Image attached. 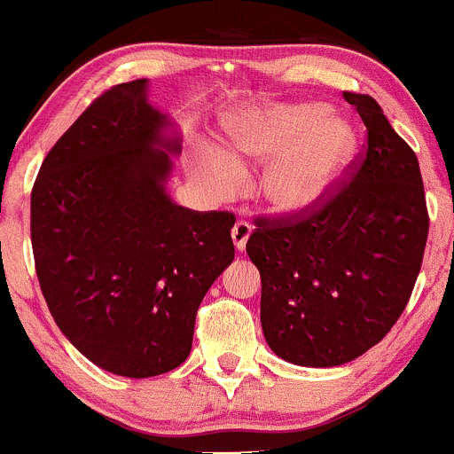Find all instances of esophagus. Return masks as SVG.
I'll return each mask as SVG.
<instances>
[{"mask_svg": "<svg viewBox=\"0 0 454 454\" xmlns=\"http://www.w3.org/2000/svg\"><path fill=\"white\" fill-rule=\"evenodd\" d=\"M252 235V223L246 222V219H239V222L232 226V241H235V247L239 252L246 250L247 239Z\"/></svg>", "mask_w": 454, "mask_h": 454, "instance_id": "esophagus-1", "label": "esophagus"}]
</instances>
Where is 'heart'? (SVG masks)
<instances>
[{"instance_id": "obj_1", "label": "heart", "mask_w": 454, "mask_h": 454, "mask_svg": "<svg viewBox=\"0 0 454 454\" xmlns=\"http://www.w3.org/2000/svg\"><path fill=\"white\" fill-rule=\"evenodd\" d=\"M228 157L208 154L196 172L215 200L246 192V168L273 157L267 200L282 213L310 211L340 181L357 148L353 124L321 103H269L241 109L228 122Z\"/></svg>"}]
</instances>
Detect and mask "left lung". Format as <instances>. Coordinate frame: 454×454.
Segmentation results:
<instances>
[{
	"label": "left lung",
	"instance_id": "obj_1",
	"mask_svg": "<svg viewBox=\"0 0 454 454\" xmlns=\"http://www.w3.org/2000/svg\"><path fill=\"white\" fill-rule=\"evenodd\" d=\"M345 98L368 136L348 181L310 211L258 217L246 246L267 345L297 366H340L375 347L410 301L429 235L416 153L375 98Z\"/></svg>",
	"mask_w": 454,
	"mask_h": 454
}]
</instances>
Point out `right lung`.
I'll return each instance as SVG.
<instances>
[{"label": "right lung", "instance_id": "obj_1", "mask_svg": "<svg viewBox=\"0 0 454 454\" xmlns=\"http://www.w3.org/2000/svg\"><path fill=\"white\" fill-rule=\"evenodd\" d=\"M148 82L118 83L44 157L32 189V250L53 321L114 375L174 371L192 351L200 301L235 258L228 211L166 193L178 137Z\"/></svg>", "mask_w": 454, "mask_h": 454}]
</instances>
